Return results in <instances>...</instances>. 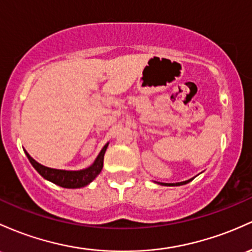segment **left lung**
<instances>
[{"instance_id":"left-lung-1","label":"left lung","mask_w":252,"mask_h":252,"mask_svg":"<svg viewBox=\"0 0 252 252\" xmlns=\"http://www.w3.org/2000/svg\"><path fill=\"white\" fill-rule=\"evenodd\" d=\"M190 181H191V179H189V181H185V182H181V183H161V184H165V185H170V187H176V185H183V184H187V183H189Z\"/></svg>"}]
</instances>
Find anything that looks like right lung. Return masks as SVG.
Here are the masks:
<instances>
[{"mask_svg": "<svg viewBox=\"0 0 252 252\" xmlns=\"http://www.w3.org/2000/svg\"><path fill=\"white\" fill-rule=\"evenodd\" d=\"M107 145H109V143H106L103 147V149H101V152L99 153V156L96 157L95 161L93 162L92 166L81 171H63L43 166V165H40L39 162H37L33 158H31V156H30L27 152H25V153H26V156L29 158L32 166L37 170V172L39 173L43 178L48 179V181L52 182L54 184L60 185V187L62 188L76 189V188H82L86 187L87 184H90L91 182L100 173L101 168H103L104 154L107 148Z\"/></svg>", "mask_w": 252, "mask_h": 252, "instance_id": "obj_1", "label": "right lung"}]
</instances>
